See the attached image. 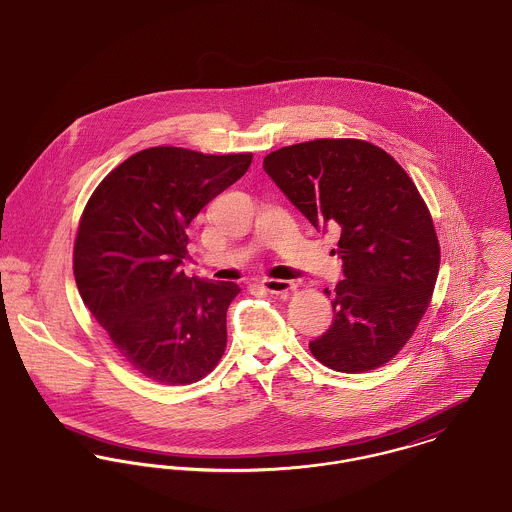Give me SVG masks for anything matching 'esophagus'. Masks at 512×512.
Instances as JSON below:
<instances>
[{"label": "esophagus", "instance_id": "34e87169", "mask_svg": "<svg viewBox=\"0 0 512 512\" xmlns=\"http://www.w3.org/2000/svg\"><path fill=\"white\" fill-rule=\"evenodd\" d=\"M261 286L269 292V294H276V296H284L290 290H294V282L290 280H278V278H267L261 282Z\"/></svg>", "mask_w": 512, "mask_h": 512}]
</instances>
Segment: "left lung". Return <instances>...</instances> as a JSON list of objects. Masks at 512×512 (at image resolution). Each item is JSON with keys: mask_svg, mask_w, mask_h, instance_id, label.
I'll return each instance as SVG.
<instances>
[{"mask_svg": "<svg viewBox=\"0 0 512 512\" xmlns=\"http://www.w3.org/2000/svg\"><path fill=\"white\" fill-rule=\"evenodd\" d=\"M276 187L315 230L341 232L345 278L333 296V323L310 343L315 358L358 374L403 349L433 296L440 245L433 218L405 169L356 138H319L263 161Z\"/></svg>", "mask_w": 512, "mask_h": 512, "instance_id": "obj_1", "label": "left lung"}]
</instances>
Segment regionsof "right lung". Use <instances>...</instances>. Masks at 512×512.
Wrapping results in <instances>:
<instances>
[{
  "label": "right lung",
  "mask_w": 512,
  "mask_h": 512,
  "mask_svg": "<svg viewBox=\"0 0 512 512\" xmlns=\"http://www.w3.org/2000/svg\"><path fill=\"white\" fill-rule=\"evenodd\" d=\"M251 159L148 148L115 167L83 208L74 243L81 300L117 353L152 382H198L226 351V312L241 288L189 278L181 263L193 218Z\"/></svg>",
  "instance_id": "1"
}]
</instances>
